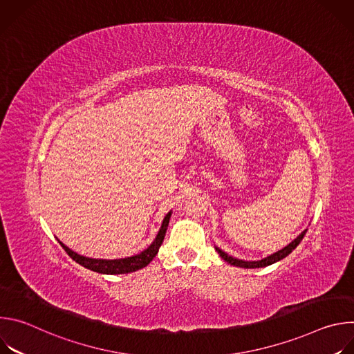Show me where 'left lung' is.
Listing matches in <instances>:
<instances>
[{
    "label": "left lung",
    "mask_w": 354,
    "mask_h": 354,
    "mask_svg": "<svg viewBox=\"0 0 354 354\" xmlns=\"http://www.w3.org/2000/svg\"><path fill=\"white\" fill-rule=\"evenodd\" d=\"M306 232H307V230H304L302 231L292 242H290L287 246H284L283 249H280V250H277V252H274L273 255H269V257H266V258H263V259H261V261H242V259H236V258H232V257H230L228 254H225L224 250H221L220 248H217L216 246V250L220 254V257L225 261V262H228L230 265H232V266H236V268H245V269H257V268H265V266H269V265H273V263H276V262H279V261H281V259H284L286 257H288L291 252L298 246V243L302 241V238H304V235H306Z\"/></svg>",
    "instance_id": "8db88e82"
}]
</instances>
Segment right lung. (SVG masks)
<instances>
[{
    "instance_id": "obj_1",
    "label": "right lung",
    "mask_w": 354,
    "mask_h": 354,
    "mask_svg": "<svg viewBox=\"0 0 354 354\" xmlns=\"http://www.w3.org/2000/svg\"><path fill=\"white\" fill-rule=\"evenodd\" d=\"M171 214L172 212H169L164 221H162V225L154 239V242L151 243L147 249H144L142 252H140L138 255H134V257H130V258H123V259H92V258H86V257H82V255H78L75 254L74 250H71L68 246H66L62 241L60 245L63 246V249L67 252L68 257L75 261L77 263H80L81 266L92 270V272H96V273H104V274H124V273H131V272H136L138 269H142L145 268L151 261H153L156 258V255L158 254V249L165 238V234H167V228H168V224H169V218H171Z\"/></svg>"
}]
</instances>
